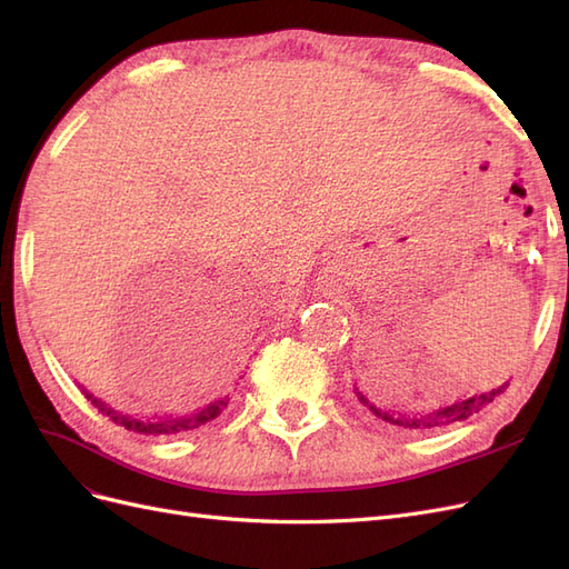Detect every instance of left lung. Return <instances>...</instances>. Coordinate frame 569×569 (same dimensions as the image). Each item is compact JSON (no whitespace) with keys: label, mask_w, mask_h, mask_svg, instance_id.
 I'll return each instance as SVG.
<instances>
[{"label":"left lung","mask_w":569,"mask_h":569,"mask_svg":"<svg viewBox=\"0 0 569 569\" xmlns=\"http://www.w3.org/2000/svg\"><path fill=\"white\" fill-rule=\"evenodd\" d=\"M506 387H508V382L498 389L475 393V396H470V399H462V401L449 403V406L437 408V410H427V412H403V410H391L385 406H377L372 399H368V393L358 385H353V393L358 396V401L370 410V416H375L377 420H382V422H387L391 427H399V429H410V432H425V429H437L443 425L468 420L470 416H475V412L489 406L498 393H503Z\"/></svg>","instance_id":"8db88e82"}]
</instances>
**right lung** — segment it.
I'll return each instance as SVG.
<instances>
[{"mask_svg": "<svg viewBox=\"0 0 569 569\" xmlns=\"http://www.w3.org/2000/svg\"><path fill=\"white\" fill-rule=\"evenodd\" d=\"M82 393L88 396V399L92 401L94 408H99V412H107V416H109L116 425L130 429V432L153 435V437H161V435L166 437V435H178V432H192V429H197V427H203V425L213 422V420L220 416V412L228 408V403H230V399L226 396V399H218V401L209 403L206 408L192 412V416H184V418H161V420H140V418H130V416H123V412L111 410L104 401L94 399V396H92L88 389H84V387H82Z\"/></svg>", "mask_w": 569, "mask_h": 569, "instance_id": "obj_1", "label": "right lung"}]
</instances>
